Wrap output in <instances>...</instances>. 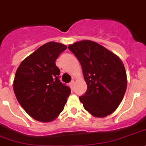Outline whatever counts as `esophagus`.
I'll list each match as a JSON object with an SVG mask.
<instances>
[{"label": "esophagus", "instance_id": "esophagus-1", "mask_svg": "<svg viewBox=\"0 0 146 146\" xmlns=\"http://www.w3.org/2000/svg\"><path fill=\"white\" fill-rule=\"evenodd\" d=\"M74 84H75V82H74V81H71L70 82V84H69L70 87L72 90L73 89V87H74Z\"/></svg>", "mask_w": 146, "mask_h": 146}]
</instances>
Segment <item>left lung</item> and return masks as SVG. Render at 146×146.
Instances as JSON below:
<instances>
[{"instance_id":"8db88e82","label":"left lung","mask_w":146,"mask_h":146,"mask_svg":"<svg viewBox=\"0 0 146 146\" xmlns=\"http://www.w3.org/2000/svg\"><path fill=\"white\" fill-rule=\"evenodd\" d=\"M82 68L86 92L79 96L84 109L94 117H105L118 108L127 88L124 64L118 56L88 40L68 46Z\"/></svg>"}]
</instances>
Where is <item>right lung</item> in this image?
I'll list each match as a JSON object with an SVG mask.
<instances>
[{
	"mask_svg": "<svg viewBox=\"0 0 146 146\" xmlns=\"http://www.w3.org/2000/svg\"><path fill=\"white\" fill-rule=\"evenodd\" d=\"M65 45L48 42L22 61L15 76L13 89L18 102L33 119L51 122L63 111L70 88L59 80L56 65Z\"/></svg>",
	"mask_w": 146,
	"mask_h": 146,
	"instance_id": "add662e5",
	"label": "right lung"
}]
</instances>
